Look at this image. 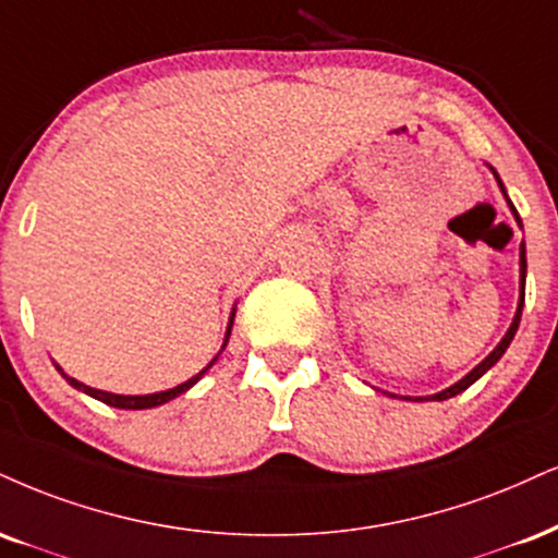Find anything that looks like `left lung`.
<instances>
[{"label": "left lung", "mask_w": 558, "mask_h": 558, "mask_svg": "<svg viewBox=\"0 0 558 558\" xmlns=\"http://www.w3.org/2000/svg\"><path fill=\"white\" fill-rule=\"evenodd\" d=\"M488 171L494 173V179H496V184H499V190H501V194H505V199H507V205H509V210H512V215H514V220H517V226L522 228V220H520V215H517V210H514V205H512V199H509V194H507V190H505V181L499 179V173H496V169H492V166H488ZM525 275H527V259H525V241H522L520 244V301H517V312H514V319H512V325H509V330L505 332V338L499 340V345L494 348L492 353L486 355V359L481 361L478 366L475 368H471V372L465 374V377H462L460 381H454L452 387H447V389H441V392H436V395H426V398H408V395H392V392H385V395H389V398H400V400H413V402H426V400H449V398H454V395H460V392H465L468 387L473 385V381H478L483 374L488 372V368H492L496 361L501 359V355H505V351L509 348V343H512L514 340V332H517V327H520V317H522V306H525Z\"/></svg>", "instance_id": "1"}]
</instances>
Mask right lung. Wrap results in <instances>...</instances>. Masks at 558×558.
I'll return each mask as SVG.
<instances>
[{"label": "right lung", "mask_w": 558, "mask_h": 558, "mask_svg": "<svg viewBox=\"0 0 558 558\" xmlns=\"http://www.w3.org/2000/svg\"><path fill=\"white\" fill-rule=\"evenodd\" d=\"M233 317H236V306H233V312H231V317H228V327H226V338H223V345H220V351H218V355L223 353V348L228 345V338H231V327H233ZM218 355H215V359L210 361V364H207L203 372H197L194 374L192 379H186V381H181V385H177V387H171V389H163V392H153V395H113V392H104V389H96V387H87V385H83V381H77L75 377H70V374L64 372L62 366L59 364H53L57 366V372L62 374V377L70 381L72 387L75 389H80V392H85V395H90V398H96V400H100V402H106V405H111V408H122V411H145V408H158V405H163V402H169V400H173V398H179V395H184L186 389L190 387H194L197 385L199 379L205 377L207 374V368H210L215 361H218Z\"/></svg>", "instance_id": "1"}]
</instances>
